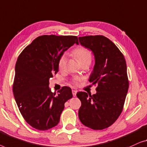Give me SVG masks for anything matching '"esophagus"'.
<instances>
[{"label": "esophagus", "mask_w": 147, "mask_h": 147, "mask_svg": "<svg viewBox=\"0 0 147 147\" xmlns=\"http://www.w3.org/2000/svg\"><path fill=\"white\" fill-rule=\"evenodd\" d=\"M72 92H73V96H75L76 95V92H77V90H72Z\"/></svg>", "instance_id": "esophagus-1"}]
</instances>
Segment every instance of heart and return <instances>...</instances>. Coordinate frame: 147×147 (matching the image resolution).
I'll use <instances>...</instances> for the list:
<instances>
[{
  "instance_id": "b5f03b06",
  "label": "heart",
  "mask_w": 147,
  "mask_h": 147,
  "mask_svg": "<svg viewBox=\"0 0 147 147\" xmlns=\"http://www.w3.org/2000/svg\"><path fill=\"white\" fill-rule=\"evenodd\" d=\"M73 55L76 58L79 63H81L84 61H91L92 53L89 49L85 48L84 47H80L74 49L73 51ZM58 69L59 71H63L65 69L66 67V57L65 55H62L58 61ZM81 78L79 77H74L72 82L74 85H78Z\"/></svg>"
}]
</instances>
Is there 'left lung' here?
Returning <instances> with one entry per match:
<instances>
[{"label": "left lung", "instance_id": "8db88e82", "mask_svg": "<svg viewBox=\"0 0 147 147\" xmlns=\"http://www.w3.org/2000/svg\"><path fill=\"white\" fill-rule=\"evenodd\" d=\"M79 41L94 55L95 65L89 81L97 84V87L93 95L77 92L81 101L78 117L90 129H107L121 114L129 89L125 59L114 43L102 35L79 37Z\"/></svg>", "mask_w": 147, "mask_h": 147}]
</instances>
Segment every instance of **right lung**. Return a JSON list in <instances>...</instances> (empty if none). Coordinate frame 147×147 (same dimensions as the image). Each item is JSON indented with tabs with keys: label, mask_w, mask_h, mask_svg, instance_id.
Listing matches in <instances>:
<instances>
[{
	"label": "right lung",
	"mask_w": 147,
	"mask_h": 147,
	"mask_svg": "<svg viewBox=\"0 0 147 147\" xmlns=\"http://www.w3.org/2000/svg\"><path fill=\"white\" fill-rule=\"evenodd\" d=\"M76 43V36L42 35L35 38L18 56L12 91L26 123L40 131L58 125L65 103L73 97L71 88L63 86L53 93L49 79L59 71L58 61Z\"/></svg>",
	"instance_id": "right-lung-1"
}]
</instances>
